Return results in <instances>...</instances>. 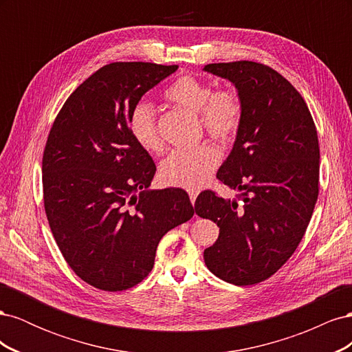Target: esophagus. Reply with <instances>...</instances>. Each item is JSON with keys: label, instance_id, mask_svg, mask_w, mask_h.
Masks as SVG:
<instances>
[{"label": "esophagus", "instance_id": "34e87169", "mask_svg": "<svg viewBox=\"0 0 352 352\" xmlns=\"http://www.w3.org/2000/svg\"><path fill=\"white\" fill-rule=\"evenodd\" d=\"M188 194H189V199H190V202H192V204H195V201H197V197H198V190L197 189H189L188 190Z\"/></svg>", "mask_w": 352, "mask_h": 352}]
</instances>
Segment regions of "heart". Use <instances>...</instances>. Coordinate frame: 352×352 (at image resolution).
Returning a JSON list of instances; mask_svg holds the SVG:
<instances>
[{
  "instance_id": "obj_1",
  "label": "heart",
  "mask_w": 352,
  "mask_h": 352,
  "mask_svg": "<svg viewBox=\"0 0 352 352\" xmlns=\"http://www.w3.org/2000/svg\"><path fill=\"white\" fill-rule=\"evenodd\" d=\"M166 98L189 111L199 114L206 132L220 142L230 141L236 135L242 107L238 95L225 89L212 92L211 85L194 76L176 79L166 89ZM129 129L136 144L150 153L163 148L155 110L150 102L141 101L133 105L129 114ZM219 164V153L211 145L202 144L192 150H176L160 167V176L166 184L180 188H199L206 184Z\"/></svg>"
}]
</instances>
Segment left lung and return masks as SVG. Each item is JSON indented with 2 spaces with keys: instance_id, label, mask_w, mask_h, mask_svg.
<instances>
[{
  "instance_id": "8db88e82",
  "label": "left lung",
  "mask_w": 352,
  "mask_h": 352,
  "mask_svg": "<svg viewBox=\"0 0 352 352\" xmlns=\"http://www.w3.org/2000/svg\"><path fill=\"white\" fill-rule=\"evenodd\" d=\"M236 88L241 126L217 177L236 199L201 192L195 212L220 228L204 250L208 270L233 285L270 278L289 260L310 223L318 195L317 131L305 101L276 70L254 61L202 69Z\"/></svg>"
}]
</instances>
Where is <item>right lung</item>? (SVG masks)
<instances>
[{"label":"right lung","mask_w":352,"mask_h":352,"mask_svg":"<svg viewBox=\"0 0 352 352\" xmlns=\"http://www.w3.org/2000/svg\"><path fill=\"white\" fill-rule=\"evenodd\" d=\"M177 66L111 63L76 88L42 158L44 206L63 257L82 280L124 291L153 270L158 242L194 216L184 189H148L155 164L133 140V105Z\"/></svg>","instance_id":"add662e5"}]
</instances>
